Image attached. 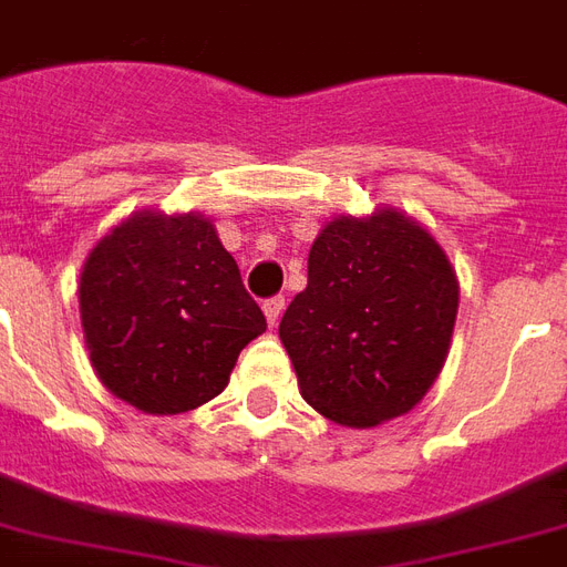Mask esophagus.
<instances>
[{"mask_svg": "<svg viewBox=\"0 0 567 567\" xmlns=\"http://www.w3.org/2000/svg\"><path fill=\"white\" fill-rule=\"evenodd\" d=\"M285 312V297H270V300H264V316L270 324H279V318Z\"/></svg>", "mask_w": 567, "mask_h": 567, "instance_id": "obj_1", "label": "esophagus"}]
</instances>
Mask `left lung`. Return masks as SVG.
Segmentation results:
<instances>
[{"label": "left lung", "instance_id": "obj_1", "mask_svg": "<svg viewBox=\"0 0 567 567\" xmlns=\"http://www.w3.org/2000/svg\"><path fill=\"white\" fill-rule=\"evenodd\" d=\"M460 282L433 234L396 209L339 216L309 249V285L279 339L303 400L367 430L412 412L451 348Z\"/></svg>", "mask_w": 567, "mask_h": 567}]
</instances>
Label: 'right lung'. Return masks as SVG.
I'll use <instances>...</instances> for the list:
<instances>
[{
  "label": "right lung",
  "mask_w": 567,
  "mask_h": 567,
  "mask_svg": "<svg viewBox=\"0 0 567 567\" xmlns=\"http://www.w3.org/2000/svg\"><path fill=\"white\" fill-rule=\"evenodd\" d=\"M90 363L113 396L146 414H179L219 396L261 306L213 221L134 213L95 243L81 272Z\"/></svg>",
  "instance_id": "right-lung-1"
}]
</instances>
